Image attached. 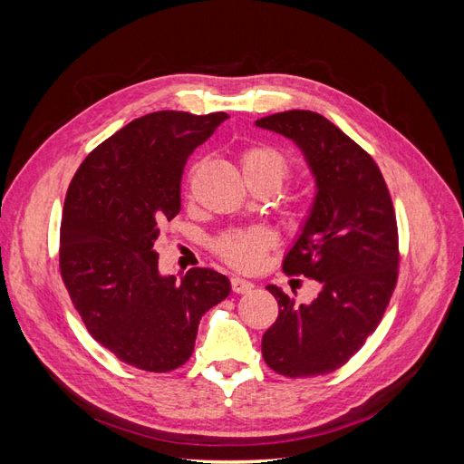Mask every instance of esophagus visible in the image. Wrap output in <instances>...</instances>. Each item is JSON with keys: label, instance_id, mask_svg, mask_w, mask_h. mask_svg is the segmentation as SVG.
Segmentation results:
<instances>
[{"label": "esophagus", "instance_id": "obj_1", "mask_svg": "<svg viewBox=\"0 0 464 464\" xmlns=\"http://www.w3.org/2000/svg\"><path fill=\"white\" fill-rule=\"evenodd\" d=\"M230 286H232V290H234L236 294H244V292H247V290L254 288L256 285H254V283H249V280H246V278L234 276V278H230Z\"/></svg>", "mask_w": 464, "mask_h": 464}]
</instances>
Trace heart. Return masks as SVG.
I'll return each mask as SVG.
<instances>
[{"instance_id":"obj_1","label":"heart","mask_w":464,"mask_h":464,"mask_svg":"<svg viewBox=\"0 0 464 464\" xmlns=\"http://www.w3.org/2000/svg\"><path fill=\"white\" fill-rule=\"evenodd\" d=\"M240 164L251 188L269 186L278 189L292 174V160L280 149L265 143H254L242 150ZM195 172V168H193ZM191 172V174H193ZM312 213V198L300 193L286 203L285 215L290 224H304ZM276 246V236L269 228L230 230L217 237L215 254L232 269L256 273L265 265L269 249Z\"/></svg>"}]
</instances>
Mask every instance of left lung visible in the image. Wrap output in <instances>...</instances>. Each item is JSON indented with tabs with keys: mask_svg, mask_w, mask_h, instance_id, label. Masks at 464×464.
<instances>
[{
	"mask_svg": "<svg viewBox=\"0 0 464 464\" xmlns=\"http://www.w3.org/2000/svg\"><path fill=\"white\" fill-rule=\"evenodd\" d=\"M256 123L292 139L315 176L312 215L283 271L321 286L307 305L266 286L278 317L263 334L261 353L285 377L325 375L344 366L383 319L399 278L395 208L375 160L327 118L288 110Z\"/></svg>",
	"mask_w": 464,
	"mask_h": 464,
	"instance_id": "1",
	"label": "left lung"
}]
</instances>
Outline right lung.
<instances>
[{"instance_id":"add662e5","label":"right lung","mask_w":464,"mask_h":464,"mask_svg":"<svg viewBox=\"0 0 464 464\" xmlns=\"http://www.w3.org/2000/svg\"><path fill=\"white\" fill-rule=\"evenodd\" d=\"M227 118L174 110L137 118L89 152L67 188L63 285L92 339L137 370L184 366L199 319L230 294V280L207 266L162 276L152 249L181 208L189 154Z\"/></svg>"}]
</instances>
